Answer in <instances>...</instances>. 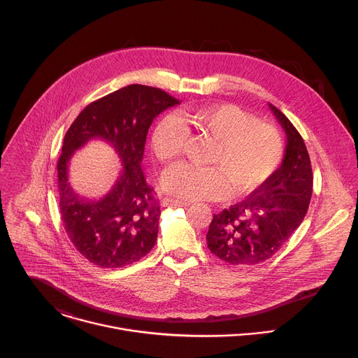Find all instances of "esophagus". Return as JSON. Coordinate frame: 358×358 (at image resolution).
<instances>
[{"instance_id": "obj_1", "label": "esophagus", "mask_w": 358, "mask_h": 358, "mask_svg": "<svg viewBox=\"0 0 358 358\" xmlns=\"http://www.w3.org/2000/svg\"><path fill=\"white\" fill-rule=\"evenodd\" d=\"M162 206H163V207H188L189 202L166 196V198L162 201Z\"/></svg>"}]
</instances>
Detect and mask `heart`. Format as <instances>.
I'll return each mask as SVG.
<instances>
[{
	"instance_id": "heart-1",
	"label": "heart",
	"mask_w": 358,
	"mask_h": 358,
	"mask_svg": "<svg viewBox=\"0 0 358 358\" xmlns=\"http://www.w3.org/2000/svg\"><path fill=\"white\" fill-rule=\"evenodd\" d=\"M188 133L213 141L207 157L211 167L177 164L164 173V189L181 199H220L229 189L235 196L248 195L265 185L282 163L283 144L276 127L228 103L195 109L184 124L174 115L159 119L150 133L152 155L162 163L176 160Z\"/></svg>"
}]
</instances>
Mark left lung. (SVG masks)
<instances>
[{"mask_svg":"<svg viewBox=\"0 0 358 358\" xmlns=\"http://www.w3.org/2000/svg\"><path fill=\"white\" fill-rule=\"evenodd\" d=\"M269 109L286 133V151L273 177L246 199L214 214L207 234L210 250L229 265H257L272 258L301 224L313 192L308 148L290 120Z\"/></svg>","mask_w":358,"mask_h":358,"instance_id":"left-lung-1","label":"left lung"}]
</instances>
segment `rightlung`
I'll return each instance as SVG.
<instances>
[{
  "mask_svg": "<svg viewBox=\"0 0 358 358\" xmlns=\"http://www.w3.org/2000/svg\"><path fill=\"white\" fill-rule=\"evenodd\" d=\"M178 103L159 87L129 85L92 101L68 129L57 166L59 210L71 242L90 264L123 268L155 246L162 211L141 169L143 152L152 119ZM92 138L108 141L124 167L113 189L99 200L75 193L67 174L73 152Z\"/></svg>",
  "mask_w": 358,
  "mask_h": 358,
  "instance_id": "1",
  "label": "right lung"
}]
</instances>
